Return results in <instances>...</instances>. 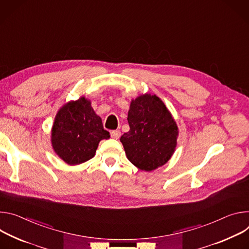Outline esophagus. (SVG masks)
<instances>
[{"label":"esophagus","instance_id":"esophagus-1","mask_svg":"<svg viewBox=\"0 0 249 249\" xmlns=\"http://www.w3.org/2000/svg\"><path fill=\"white\" fill-rule=\"evenodd\" d=\"M110 136H112L114 140H119L120 136H121V131L120 130H113L112 132H110Z\"/></svg>","mask_w":249,"mask_h":249}]
</instances>
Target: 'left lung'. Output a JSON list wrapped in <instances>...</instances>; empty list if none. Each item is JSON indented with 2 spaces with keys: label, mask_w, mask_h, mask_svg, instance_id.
Returning a JSON list of instances; mask_svg holds the SVG:
<instances>
[{
  "label": "left lung",
  "mask_w": 249,
  "mask_h": 249,
  "mask_svg": "<svg viewBox=\"0 0 249 249\" xmlns=\"http://www.w3.org/2000/svg\"><path fill=\"white\" fill-rule=\"evenodd\" d=\"M127 122L129 130L120 140L127 159L146 172L166 164L176 149L179 129L162 100L147 93L132 99Z\"/></svg>",
  "instance_id": "left-lung-1"
}]
</instances>
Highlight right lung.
<instances>
[{
	"instance_id": "right-lung-1",
	"label": "right lung",
	"mask_w": 249,
	"mask_h": 249,
	"mask_svg": "<svg viewBox=\"0 0 249 249\" xmlns=\"http://www.w3.org/2000/svg\"><path fill=\"white\" fill-rule=\"evenodd\" d=\"M50 137L54 152L74 166L93 158L100 142L109 139V132L104 129L91 101L82 96L58 109Z\"/></svg>"
}]
</instances>
